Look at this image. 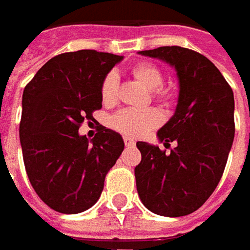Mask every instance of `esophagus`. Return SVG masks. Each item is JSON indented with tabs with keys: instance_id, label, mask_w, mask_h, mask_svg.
Returning <instances> with one entry per match:
<instances>
[{
	"instance_id": "esophagus-1",
	"label": "esophagus",
	"mask_w": 250,
	"mask_h": 250,
	"mask_svg": "<svg viewBox=\"0 0 250 250\" xmlns=\"http://www.w3.org/2000/svg\"><path fill=\"white\" fill-rule=\"evenodd\" d=\"M124 143H125V146H135L136 145V142L133 139H130V138H128V136L124 138Z\"/></svg>"
}]
</instances>
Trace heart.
I'll list each match as a JSON object with an SVG mask.
<instances>
[{
  "label": "heart",
  "mask_w": 250,
  "mask_h": 250,
  "mask_svg": "<svg viewBox=\"0 0 250 250\" xmlns=\"http://www.w3.org/2000/svg\"><path fill=\"white\" fill-rule=\"evenodd\" d=\"M132 76L151 90L153 97L163 104H169L172 101V93L167 87H163V72L159 66L150 62H139L130 68ZM101 101L105 105H114L118 101V76L115 72H108L100 87ZM163 122V117L156 108L145 110H125L118 111L111 118V126L129 138H142L150 130L157 128Z\"/></svg>",
  "instance_id": "1"
}]
</instances>
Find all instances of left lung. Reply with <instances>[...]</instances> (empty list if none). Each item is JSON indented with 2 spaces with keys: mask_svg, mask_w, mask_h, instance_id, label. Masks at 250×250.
<instances>
[{
  "mask_svg": "<svg viewBox=\"0 0 250 250\" xmlns=\"http://www.w3.org/2000/svg\"><path fill=\"white\" fill-rule=\"evenodd\" d=\"M175 66L179 97L175 114L157 132L169 154L138 142L142 160L135 167L140 200L150 211L181 217L196 211L214 192L231 150L234 93L217 66L197 51L166 45L140 51Z\"/></svg>",
  "mask_w": 250,
  "mask_h": 250,
  "instance_id": "obj_1",
  "label": "left lung"
}]
</instances>
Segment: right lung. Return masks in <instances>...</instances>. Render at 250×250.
Segmentation results:
<instances>
[{
    "label": "right lung",
    "mask_w": 250,
    "mask_h": 250,
    "mask_svg": "<svg viewBox=\"0 0 250 250\" xmlns=\"http://www.w3.org/2000/svg\"><path fill=\"white\" fill-rule=\"evenodd\" d=\"M121 60L96 50L60 54L24 87L19 138L26 174L39 197L58 213L93 206L124 150L120 133L103 125L91 142L79 135L81 125L101 108L104 76Z\"/></svg>",
    "instance_id": "add662e5"
}]
</instances>
